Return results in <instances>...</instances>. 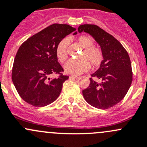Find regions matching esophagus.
I'll list each match as a JSON object with an SVG mask.
<instances>
[{
    "instance_id": "obj_1",
    "label": "esophagus",
    "mask_w": 147,
    "mask_h": 147,
    "mask_svg": "<svg viewBox=\"0 0 147 147\" xmlns=\"http://www.w3.org/2000/svg\"><path fill=\"white\" fill-rule=\"evenodd\" d=\"M80 78V76H74V75H72V76H69V79H79Z\"/></svg>"
}]
</instances>
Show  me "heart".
<instances>
[{
  "mask_svg": "<svg viewBox=\"0 0 147 147\" xmlns=\"http://www.w3.org/2000/svg\"><path fill=\"white\" fill-rule=\"evenodd\" d=\"M78 44L83 48V52L80 58L83 59L70 60L65 64L64 69L67 73L72 75H78L86 72L91 68V62L94 68H97L101 65L103 61V53L101 48L93 46V38L86 35L79 36L77 39ZM68 40L63 39L58 44L55 54L58 60L61 63H64L68 58L67 53ZM90 61V63L89 62Z\"/></svg>",
  "mask_w": 147,
  "mask_h": 147,
  "instance_id": "1",
  "label": "heart"
}]
</instances>
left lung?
<instances>
[{"label":"left lung","mask_w":147,"mask_h":147,"mask_svg":"<svg viewBox=\"0 0 147 147\" xmlns=\"http://www.w3.org/2000/svg\"><path fill=\"white\" fill-rule=\"evenodd\" d=\"M89 34L101 46L103 61L92 75L101 83L90 78L89 86L82 90L89 104L99 109H108L121 101L127 93L132 81L130 59L123 45L110 34L95 24H82L78 32ZM77 33V32H76Z\"/></svg>","instance_id":"obj_1"}]
</instances>
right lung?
Masks as SVG:
<instances>
[{
	"label": "right lung",
	"mask_w": 147,
	"mask_h": 147,
	"mask_svg": "<svg viewBox=\"0 0 147 147\" xmlns=\"http://www.w3.org/2000/svg\"><path fill=\"white\" fill-rule=\"evenodd\" d=\"M75 30L68 24H51L20 46L14 60L12 80L24 101L42 107L59 96L69 77L62 74L64 70L58 62L55 50L62 39ZM53 73L58 74L59 78H49Z\"/></svg>",
	"instance_id": "obj_1"
}]
</instances>
